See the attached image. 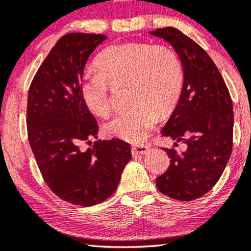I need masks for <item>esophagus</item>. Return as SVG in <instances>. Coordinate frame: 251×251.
<instances>
[{
  "instance_id": "obj_1",
  "label": "esophagus",
  "mask_w": 251,
  "mask_h": 251,
  "mask_svg": "<svg viewBox=\"0 0 251 251\" xmlns=\"http://www.w3.org/2000/svg\"><path fill=\"white\" fill-rule=\"evenodd\" d=\"M149 152V147L147 145H135L132 147V153L133 156L136 155H146V153Z\"/></svg>"
}]
</instances>
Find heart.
Listing matches in <instances>:
<instances>
[{
	"label": "heart",
	"mask_w": 251,
	"mask_h": 251,
	"mask_svg": "<svg viewBox=\"0 0 251 251\" xmlns=\"http://www.w3.org/2000/svg\"><path fill=\"white\" fill-rule=\"evenodd\" d=\"M95 66L99 72L86 73L79 92L83 104L96 116L105 117L111 110L109 85L128 82L133 104L103 126L105 134L124 141L145 140L158 122V111H171L181 95V63L169 47L140 42L110 46L95 59Z\"/></svg>",
	"instance_id": "heart-1"
}]
</instances>
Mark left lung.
<instances>
[{
	"label": "left lung",
	"instance_id": "left-lung-1",
	"mask_svg": "<svg viewBox=\"0 0 251 251\" xmlns=\"http://www.w3.org/2000/svg\"><path fill=\"white\" fill-rule=\"evenodd\" d=\"M150 34L169 42L181 61V95L162 134L175 140V146L180 141L187 146L180 152L163 148L171 164L156 185L170 198L192 201L216 185L232 153V100L219 70L195 41L175 27Z\"/></svg>",
	"mask_w": 251,
	"mask_h": 251
}]
</instances>
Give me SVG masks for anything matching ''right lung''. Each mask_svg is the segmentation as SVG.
<instances>
[{"label": "right lung", "instance_id": "obj_1", "mask_svg": "<svg viewBox=\"0 0 251 251\" xmlns=\"http://www.w3.org/2000/svg\"><path fill=\"white\" fill-rule=\"evenodd\" d=\"M106 39L69 33L50 50L33 79L27 100V133L47 185L71 204L92 206L118 186L131 146L119 139L98 140L87 150L80 143L98 139L95 117L83 104L79 87L86 62Z\"/></svg>", "mask_w": 251, "mask_h": 251}]
</instances>
